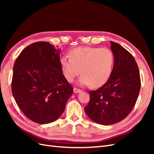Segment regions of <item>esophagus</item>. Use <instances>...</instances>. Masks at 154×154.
<instances>
[{
	"instance_id": "esophagus-1",
	"label": "esophagus",
	"mask_w": 154,
	"mask_h": 154,
	"mask_svg": "<svg viewBox=\"0 0 154 154\" xmlns=\"http://www.w3.org/2000/svg\"><path fill=\"white\" fill-rule=\"evenodd\" d=\"M74 93H80L82 92V91L80 89H79V88H74Z\"/></svg>"
}]
</instances>
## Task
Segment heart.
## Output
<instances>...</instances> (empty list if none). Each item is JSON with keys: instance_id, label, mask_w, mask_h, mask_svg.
Returning <instances> with one entry per match:
<instances>
[{"instance_id": "obj_1", "label": "heart", "mask_w": 154, "mask_h": 154, "mask_svg": "<svg viewBox=\"0 0 154 154\" xmlns=\"http://www.w3.org/2000/svg\"><path fill=\"white\" fill-rule=\"evenodd\" d=\"M69 57L60 58L63 75L69 82H73L80 72L79 83L97 88L108 82L114 66V55L107 48L82 47L70 50Z\"/></svg>"}]
</instances>
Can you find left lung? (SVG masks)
<instances>
[{
    "label": "left lung",
    "instance_id": "1",
    "mask_svg": "<svg viewBox=\"0 0 154 154\" xmlns=\"http://www.w3.org/2000/svg\"><path fill=\"white\" fill-rule=\"evenodd\" d=\"M114 66L109 80L96 91H90V101L85 107L94 122L109 125L118 123L131 112L141 88L137 64L131 53L110 41Z\"/></svg>",
    "mask_w": 154,
    "mask_h": 154
}]
</instances>
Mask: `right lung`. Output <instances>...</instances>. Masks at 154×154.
I'll return each mask as SVG.
<instances>
[{"label": "right lung", "mask_w": 154, "mask_h": 154, "mask_svg": "<svg viewBox=\"0 0 154 154\" xmlns=\"http://www.w3.org/2000/svg\"><path fill=\"white\" fill-rule=\"evenodd\" d=\"M60 49L37 42L23 49L14 63L13 96L23 114L36 123L58 119L72 94L60 64Z\"/></svg>", "instance_id": "1"}]
</instances>
